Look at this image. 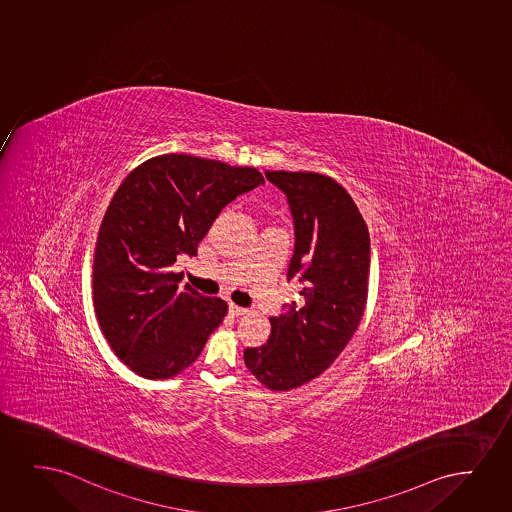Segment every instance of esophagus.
Wrapping results in <instances>:
<instances>
[{
  "mask_svg": "<svg viewBox=\"0 0 512 512\" xmlns=\"http://www.w3.org/2000/svg\"><path fill=\"white\" fill-rule=\"evenodd\" d=\"M228 311H230V315H232V317H244L247 313L246 308H240V306L233 305V303L228 305Z\"/></svg>",
  "mask_w": 512,
  "mask_h": 512,
  "instance_id": "esophagus-1",
  "label": "esophagus"
}]
</instances>
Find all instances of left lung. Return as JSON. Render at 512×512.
I'll use <instances>...</instances> for the list:
<instances>
[{
	"label": "left lung",
	"mask_w": 512,
	"mask_h": 512,
	"mask_svg": "<svg viewBox=\"0 0 512 512\" xmlns=\"http://www.w3.org/2000/svg\"><path fill=\"white\" fill-rule=\"evenodd\" d=\"M287 197L294 253L287 280L299 301L270 318L272 334L244 351L247 369L272 391L299 388L329 369L358 329L367 303L369 228L336 180L308 171H266Z\"/></svg>",
	"instance_id": "left-lung-1"
}]
</instances>
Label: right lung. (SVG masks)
Segmentation results:
<instances>
[{
  "instance_id": "obj_1",
  "label": "right lung",
  "mask_w": 512,
  "mask_h": 512,
  "mask_svg": "<svg viewBox=\"0 0 512 512\" xmlns=\"http://www.w3.org/2000/svg\"><path fill=\"white\" fill-rule=\"evenodd\" d=\"M263 183L256 168L164 154L117 188L98 232L93 303L110 348L138 376H178L223 322L227 303L180 287L171 266L197 256L221 209Z\"/></svg>"
}]
</instances>
